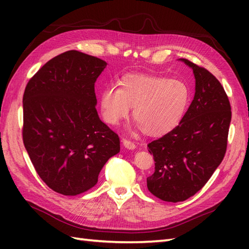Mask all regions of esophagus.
<instances>
[{"label":"esophagus","instance_id":"34e87169","mask_svg":"<svg viewBox=\"0 0 249 249\" xmlns=\"http://www.w3.org/2000/svg\"><path fill=\"white\" fill-rule=\"evenodd\" d=\"M123 145L128 150L136 149V144L134 143V142H131L130 140H127V139H123Z\"/></svg>","mask_w":249,"mask_h":249}]
</instances>
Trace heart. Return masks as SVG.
Wrapping results in <instances>:
<instances>
[{
  "label": "heart",
  "mask_w": 249,
  "mask_h": 249,
  "mask_svg": "<svg viewBox=\"0 0 249 249\" xmlns=\"http://www.w3.org/2000/svg\"><path fill=\"white\" fill-rule=\"evenodd\" d=\"M120 89L106 88L100 96L105 121L118 125L133 107L136 127L149 137L168 134L181 123L192 98L188 84L179 79L129 73L121 78Z\"/></svg>",
  "instance_id": "obj_1"
}]
</instances>
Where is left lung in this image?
<instances>
[{
  "instance_id": "obj_1",
  "label": "left lung",
  "mask_w": 249,
  "mask_h": 249,
  "mask_svg": "<svg viewBox=\"0 0 249 249\" xmlns=\"http://www.w3.org/2000/svg\"><path fill=\"white\" fill-rule=\"evenodd\" d=\"M196 79L195 97L176 128L147 144L155 171L146 178L150 193L179 202L202 188L223 161L231 106L220 82L205 68L186 59Z\"/></svg>"
}]
</instances>
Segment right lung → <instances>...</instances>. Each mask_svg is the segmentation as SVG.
I'll list each match as a JSON object with an SVG mask.
<instances>
[{
  "label": "right lung",
  "mask_w": 249,
  "mask_h": 249,
  "mask_svg": "<svg viewBox=\"0 0 249 249\" xmlns=\"http://www.w3.org/2000/svg\"><path fill=\"white\" fill-rule=\"evenodd\" d=\"M107 63L76 50L56 55L30 79L23 94L22 138L48 187L76 196L95 186L120 138L100 121L95 82Z\"/></svg>",
  "instance_id": "obj_1"
}]
</instances>
